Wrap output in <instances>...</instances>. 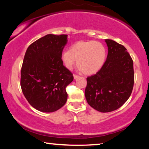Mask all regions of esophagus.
Listing matches in <instances>:
<instances>
[{"instance_id": "1", "label": "esophagus", "mask_w": 149, "mask_h": 149, "mask_svg": "<svg viewBox=\"0 0 149 149\" xmlns=\"http://www.w3.org/2000/svg\"><path fill=\"white\" fill-rule=\"evenodd\" d=\"M79 77V75H75V74H74V79H77V78Z\"/></svg>"}]
</instances>
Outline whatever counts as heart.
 I'll list each match as a JSON object with an SVG mask.
<instances>
[{
  "instance_id": "b5f03b06",
  "label": "heart",
  "mask_w": 149,
  "mask_h": 149,
  "mask_svg": "<svg viewBox=\"0 0 149 149\" xmlns=\"http://www.w3.org/2000/svg\"><path fill=\"white\" fill-rule=\"evenodd\" d=\"M107 50L101 42L90 41H79L72 45L69 50L62 53L61 60L67 69L71 70L75 60L77 65L84 74H95L104 64Z\"/></svg>"
}]
</instances>
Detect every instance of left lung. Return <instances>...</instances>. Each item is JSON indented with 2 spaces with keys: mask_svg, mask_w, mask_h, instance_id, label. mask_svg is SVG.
<instances>
[{
  "mask_svg": "<svg viewBox=\"0 0 149 149\" xmlns=\"http://www.w3.org/2000/svg\"><path fill=\"white\" fill-rule=\"evenodd\" d=\"M108 56L97 74L87 77L85 90L91 107L100 112L118 109L129 99L134 84L133 62L123 45L106 39Z\"/></svg>",
  "mask_w": 149,
  "mask_h": 149,
  "instance_id": "1",
  "label": "left lung"
}]
</instances>
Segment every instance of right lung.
I'll return each mask as SVG.
<instances>
[{
	"label": "right lung",
	"instance_id": "1",
	"mask_svg": "<svg viewBox=\"0 0 149 149\" xmlns=\"http://www.w3.org/2000/svg\"><path fill=\"white\" fill-rule=\"evenodd\" d=\"M67 35L49 34L27 48L21 69L22 91L35 109L52 112L66 102L65 88L74 79L61 60Z\"/></svg>",
	"mask_w": 149,
	"mask_h": 149
}]
</instances>
